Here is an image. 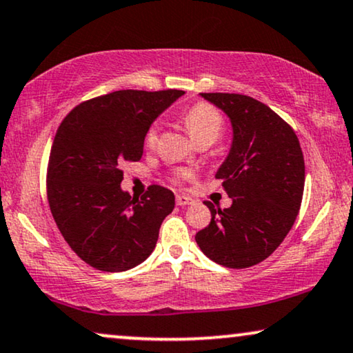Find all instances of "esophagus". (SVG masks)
I'll return each instance as SVG.
<instances>
[{"label":"esophagus","mask_w":353,"mask_h":353,"mask_svg":"<svg viewBox=\"0 0 353 353\" xmlns=\"http://www.w3.org/2000/svg\"><path fill=\"white\" fill-rule=\"evenodd\" d=\"M192 202H194V201H192L191 197H188V196H185V194H176V204L180 205V207L191 205Z\"/></svg>","instance_id":"34e87169"}]
</instances>
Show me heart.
I'll return each mask as SVG.
<instances>
[{
	"instance_id": "1",
	"label": "heart",
	"mask_w": 353,
	"mask_h": 353,
	"mask_svg": "<svg viewBox=\"0 0 353 353\" xmlns=\"http://www.w3.org/2000/svg\"><path fill=\"white\" fill-rule=\"evenodd\" d=\"M183 123L190 133V137L197 144L201 143H215L223 132V119L219 114V110L212 108L207 103H197L183 114ZM159 128L161 125L157 122L152 123L146 132V146L152 148L157 143ZM180 176H188V172H178Z\"/></svg>"
}]
</instances>
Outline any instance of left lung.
<instances>
[{
  "instance_id": "left-lung-1",
  "label": "left lung",
  "mask_w": 353,
  "mask_h": 353,
  "mask_svg": "<svg viewBox=\"0 0 353 353\" xmlns=\"http://www.w3.org/2000/svg\"><path fill=\"white\" fill-rule=\"evenodd\" d=\"M228 115L233 141L215 173L233 199L196 234L210 260L248 268L270 257L291 231L301 209L305 163L294 130L268 105L244 94L201 93Z\"/></svg>"
}]
</instances>
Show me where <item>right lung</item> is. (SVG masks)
<instances>
[{"label": "right lung", "mask_w": 353, "mask_h": 353, "mask_svg": "<svg viewBox=\"0 0 353 353\" xmlns=\"http://www.w3.org/2000/svg\"><path fill=\"white\" fill-rule=\"evenodd\" d=\"M181 90H120L85 101L57 128L48 163V202L70 249L101 272L143 263L175 196L152 185L141 199L120 188L122 167L143 156L146 132Z\"/></svg>", "instance_id": "right-lung-1"}]
</instances>
